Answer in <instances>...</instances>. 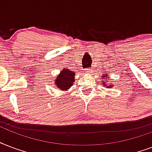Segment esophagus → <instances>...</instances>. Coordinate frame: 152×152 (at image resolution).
I'll list each match as a JSON object with an SVG mask.
<instances>
[{
  "instance_id": "1",
  "label": "esophagus",
  "mask_w": 152,
  "mask_h": 152,
  "mask_svg": "<svg viewBox=\"0 0 152 152\" xmlns=\"http://www.w3.org/2000/svg\"><path fill=\"white\" fill-rule=\"evenodd\" d=\"M92 69H87V70H86L85 72L87 73V74H91V73H92Z\"/></svg>"
}]
</instances>
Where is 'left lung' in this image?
I'll return each mask as SVG.
<instances>
[{
  "label": "left lung",
  "instance_id": "8db88e82",
  "mask_svg": "<svg viewBox=\"0 0 152 152\" xmlns=\"http://www.w3.org/2000/svg\"><path fill=\"white\" fill-rule=\"evenodd\" d=\"M109 77H110V75H108L106 74V75H102V77H101V80H102V86H105L106 88H108V89H110V88H112V87L113 86V85H109L106 82H104V81H107V80H109Z\"/></svg>",
  "mask_w": 152,
  "mask_h": 152
}]
</instances>
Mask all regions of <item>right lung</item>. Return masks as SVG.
<instances>
[{
    "mask_svg": "<svg viewBox=\"0 0 152 152\" xmlns=\"http://www.w3.org/2000/svg\"><path fill=\"white\" fill-rule=\"evenodd\" d=\"M75 74L76 73L70 70L67 67L63 68V70L60 71L59 74L57 76H55L54 84L60 90L67 91L75 82Z\"/></svg>",
    "mask_w": 152,
    "mask_h": 152,
    "instance_id": "obj_1",
    "label": "right lung"
}]
</instances>
